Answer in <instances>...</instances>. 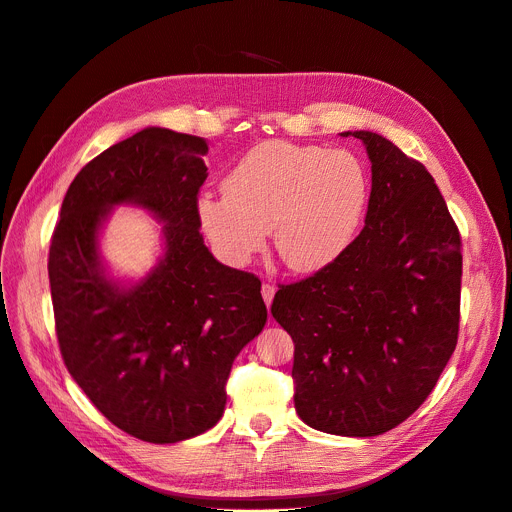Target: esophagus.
Masks as SVG:
<instances>
[{
  "label": "esophagus",
  "instance_id": "obj_1",
  "mask_svg": "<svg viewBox=\"0 0 512 512\" xmlns=\"http://www.w3.org/2000/svg\"><path fill=\"white\" fill-rule=\"evenodd\" d=\"M274 294H276V286H274V284H267V282H263V284H261V297H263V301H265V305H267V307L272 305V301H274Z\"/></svg>",
  "mask_w": 512,
  "mask_h": 512
}]
</instances>
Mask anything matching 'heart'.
I'll list each match as a JSON object with an SVG mask.
<instances>
[{
  "label": "heart",
  "mask_w": 512,
  "mask_h": 512,
  "mask_svg": "<svg viewBox=\"0 0 512 512\" xmlns=\"http://www.w3.org/2000/svg\"><path fill=\"white\" fill-rule=\"evenodd\" d=\"M222 191L224 197H201L197 211L224 261L249 263L272 228L282 263L307 274L351 245L367 209L369 178L351 151L267 141L242 155Z\"/></svg>",
  "instance_id": "b5f03b06"
}]
</instances>
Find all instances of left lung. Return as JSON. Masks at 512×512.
I'll use <instances>...</instances> for the list:
<instances>
[{
    "label": "left lung",
    "instance_id": "1",
    "mask_svg": "<svg viewBox=\"0 0 512 512\" xmlns=\"http://www.w3.org/2000/svg\"><path fill=\"white\" fill-rule=\"evenodd\" d=\"M361 234L324 270L280 286L272 315L294 342V409L319 432L371 438L411 417L459 336L463 255L436 180L371 130Z\"/></svg>",
    "mask_w": 512,
    "mask_h": 512
}]
</instances>
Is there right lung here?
<instances>
[{
    "label": "right lung",
    "mask_w": 512,
    "mask_h": 512,
    "mask_svg": "<svg viewBox=\"0 0 512 512\" xmlns=\"http://www.w3.org/2000/svg\"><path fill=\"white\" fill-rule=\"evenodd\" d=\"M207 143L147 126L76 174L49 247L64 363L122 432L153 444L220 421L232 363L267 321L257 276L215 259L199 232ZM162 224V253L137 281L111 276L100 234L116 206Z\"/></svg>",
    "instance_id": "obj_1"
}]
</instances>
